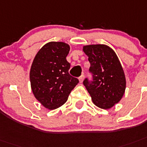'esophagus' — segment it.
<instances>
[{"mask_svg": "<svg viewBox=\"0 0 147 147\" xmlns=\"http://www.w3.org/2000/svg\"><path fill=\"white\" fill-rule=\"evenodd\" d=\"M84 78V74H82V75H81V76L79 77V78H78V79H79L80 83H82V82H83Z\"/></svg>", "mask_w": 147, "mask_h": 147, "instance_id": "34e87169", "label": "esophagus"}]
</instances>
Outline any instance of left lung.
I'll list each match as a JSON object with an SVG mask.
<instances>
[{
  "mask_svg": "<svg viewBox=\"0 0 147 147\" xmlns=\"http://www.w3.org/2000/svg\"><path fill=\"white\" fill-rule=\"evenodd\" d=\"M90 63L92 81L85 78L83 84L94 105L109 109L121 100L125 90V74L114 51L106 45L83 47Z\"/></svg>",
  "mask_w": 147,
  "mask_h": 147,
  "instance_id": "8db88e82",
  "label": "left lung"
}]
</instances>
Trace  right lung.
Returning a JSON list of instances; mask_svg holds the SVG:
<instances>
[{
    "label": "right lung",
    "mask_w": 147,
    "mask_h": 147,
    "mask_svg": "<svg viewBox=\"0 0 147 147\" xmlns=\"http://www.w3.org/2000/svg\"><path fill=\"white\" fill-rule=\"evenodd\" d=\"M69 45L63 42H50L35 56L30 71V85L35 98L45 108L54 110L67 101L79 82L69 73L66 60Z\"/></svg>",
    "instance_id": "add662e5"
}]
</instances>
